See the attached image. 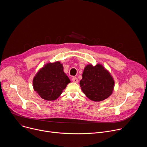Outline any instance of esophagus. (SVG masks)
Here are the masks:
<instances>
[{
	"mask_svg": "<svg viewBox=\"0 0 147 147\" xmlns=\"http://www.w3.org/2000/svg\"><path fill=\"white\" fill-rule=\"evenodd\" d=\"M72 81H73V82H78V80L77 78L76 77H73L72 78Z\"/></svg>",
	"mask_w": 147,
	"mask_h": 147,
	"instance_id": "1",
	"label": "esophagus"
}]
</instances>
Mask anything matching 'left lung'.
I'll return each instance as SVG.
<instances>
[{"label":"left lung","mask_w":147,"mask_h":147,"mask_svg":"<svg viewBox=\"0 0 147 147\" xmlns=\"http://www.w3.org/2000/svg\"><path fill=\"white\" fill-rule=\"evenodd\" d=\"M80 82L81 90L90 99L99 102L112 94L115 82L109 73L101 65H87L84 70Z\"/></svg>","instance_id":"left-lung-1"}]
</instances>
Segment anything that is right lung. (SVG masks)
<instances>
[{"instance_id": "right-lung-1", "label": "right lung", "mask_w": 147, "mask_h": 147, "mask_svg": "<svg viewBox=\"0 0 147 147\" xmlns=\"http://www.w3.org/2000/svg\"><path fill=\"white\" fill-rule=\"evenodd\" d=\"M70 82L62 64L56 61L45 65L36 73L33 79V87L42 99L53 100L60 95Z\"/></svg>"}]
</instances>
